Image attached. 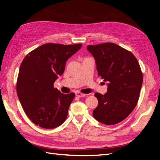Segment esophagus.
Returning <instances> with one entry per match:
<instances>
[{
    "label": "esophagus",
    "instance_id": "esophagus-1",
    "mask_svg": "<svg viewBox=\"0 0 160 160\" xmlns=\"http://www.w3.org/2000/svg\"><path fill=\"white\" fill-rule=\"evenodd\" d=\"M75 95L77 96V97H79V98H83V97H85L86 95V94L80 93V92H76Z\"/></svg>",
    "mask_w": 160,
    "mask_h": 160
}]
</instances>
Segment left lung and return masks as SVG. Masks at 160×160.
<instances>
[{"instance_id":"8db88e82","label":"left lung","mask_w":160,"mask_h":160,"mask_svg":"<svg viewBox=\"0 0 160 160\" xmlns=\"http://www.w3.org/2000/svg\"><path fill=\"white\" fill-rule=\"evenodd\" d=\"M95 59L98 75L108 82V92L95 93L98 105L93 116L105 125H115L126 118L136 106L143 75L136 58L130 51L112 42L88 45Z\"/></svg>"}]
</instances>
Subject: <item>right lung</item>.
<instances>
[{"label":"right lung","instance_id":"1","mask_svg":"<svg viewBox=\"0 0 160 160\" xmlns=\"http://www.w3.org/2000/svg\"><path fill=\"white\" fill-rule=\"evenodd\" d=\"M81 47V44L47 43L30 52L23 59L17 93L27 117L38 126L53 129L67 119L75 94L62 93L53 84L58 76L63 73L66 61Z\"/></svg>","mask_w":160,"mask_h":160}]
</instances>
